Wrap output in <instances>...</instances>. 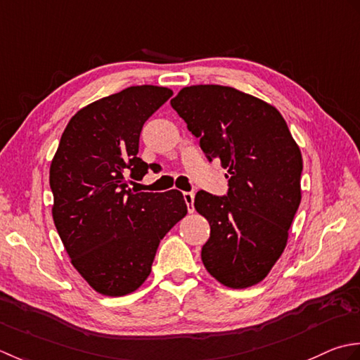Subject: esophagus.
<instances>
[{
	"label": "esophagus",
	"instance_id": "esophagus-1",
	"mask_svg": "<svg viewBox=\"0 0 360 360\" xmlns=\"http://www.w3.org/2000/svg\"><path fill=\"white\" fill-rule=\"evenodd\" d=\"M183 197H185V202L188 205V211L194 212V193H183Z\"/></svg>",
	"mask_w": 360,
	"mask_h": 360
}]
</instances>
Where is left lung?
Returning <instances> with one entry per match:
<instances>
[{"label":"left lung","instance_id":"1","mask_svg":"<svg viewBox=\"0 0 360 360\" xmlns=\"http://www.w3.org/2000/svg\"><path fill=\"white\" fill-rule=\"evenodd\" d=\"M171 105L208 160L229 169L225 195L195 194L194 207L211 226L202 261L226 288H250L288 244L302 202V152L274 105L236 88L185 86Z\"/></svg>","mask_w":360,"mask_h":360}]
</instances>
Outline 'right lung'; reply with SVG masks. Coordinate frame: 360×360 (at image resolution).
I'll return each instance as SVG.
<instances>
[{"instance_id":"add662e5","label":"right lung","mask_w":360,"mask_h":360,"mask_svg":"<svg viewBox=\"0 0 360 360\" xmlns=\"http://www.w3.org/2000/svg\"><path fill=\"white\" fill-rule=\"evenodd\" d=\"M171 96L169 88L138 85L80 108L51 163L57 233L72 266L102 295L136 290L150 274L160 240L188 212L177 189L129 188L155 166L138 157L139 135Z\"/></svg>"}]
</instances>
